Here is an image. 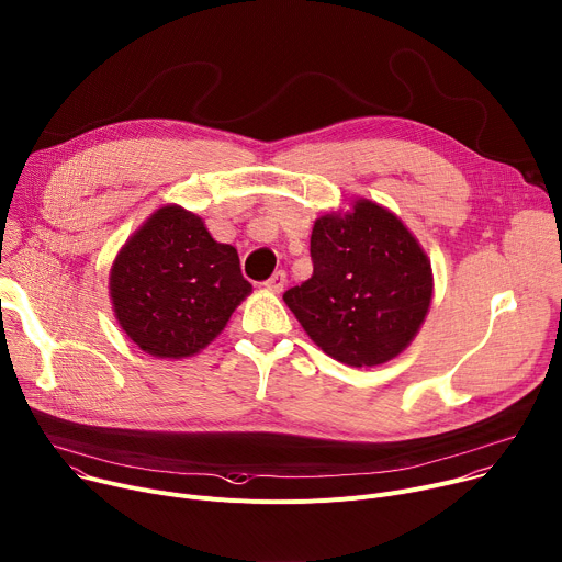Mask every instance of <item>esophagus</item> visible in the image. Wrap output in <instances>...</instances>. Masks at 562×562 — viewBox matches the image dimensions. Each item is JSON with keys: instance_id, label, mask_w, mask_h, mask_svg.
<instances>
[{"instance_id": "34e87169", "label": "esophagus", "mask_w": 562, "mask_h": 562, "mask_svg": "<svg viewBox=\"0 0 562 562\" xmlns=\"http://www.w3.org/2000/svg\"><path fill=\"white\" fill-rule=\"evenodd\" d=\"M263 285H266L270 292H277V294L283 292V288H285V272H283V270H277Z\"/></svg>"}]
</instances>
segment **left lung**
I'll return each mask as SVG.
<instances>
[{"label": "left lung", "mask_w": 562, "mask_h": 562, "mask_svg": "<svg viewBox=\"0 0 562 562\" xmlns=\"http://www.w3.org/2000/svg\"><path fill=\"white\" fill-rule=\"evenodd\" d=\"M313 277L283 301L317 347L349 367L396 358L418 333L431 301L425 251L392 211L358 200L317 218Z\"/></svg>", "instance_id": "8db88e82"}]
</instances>
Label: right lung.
Returning a JSON list of instances; mask_svg holds the SVG:
<instances>
[{"mask_svg":"<svg viewBox=\"0 0 562 562\" xmlns=\"http://www.w3.org/2000/svg\"><path fill=\"white\" fill-rule=\"evenodd\" d=\"M251 292L238 251L202 218L164 206L123 245L110 272L116 319L155 358H189L218 335Z\"/></svg>","mask_w":562,"mask_h":562,"instance_id":"1","label":"right lung"}]
</instances>
